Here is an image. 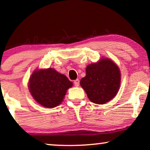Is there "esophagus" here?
<instances>
[{"instance_id":"1","label":"esophagus","mask_w":150,"mask_h":150,"mask_svg":"<svg viewBox=\"0 0 150 150\" xmlns=\"http://www.w3.org/2000/svg\"><path fill=\"white\" fill-rule=\"evenodd\" d=\"M74 85L76 86V87H79L80 85V81L79 79L75 80V81H74Z\"/></svg>"}]
</instances>
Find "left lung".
Wrapping results in <instances>:
<instances>
[{
  "label": "left lung",
  "mask_w": 150,
  "mask_h": 150,
  "mask_svg": "<svg viewBox=\"0 0 150 150\" xmlns=\"http://www.w3.org/2000/svg\"><path fill=\"white\" fill-rule=\"evenodd\" d=\"M120 76L119 67L113 61L102 59L88 65L81 85L92 102L102 104L116 96L120 89Z\"/></svg>",
  "instance_id": "left-lung-1"
}]
</instances>
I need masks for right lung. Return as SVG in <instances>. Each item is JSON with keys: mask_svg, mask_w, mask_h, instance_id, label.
Returning <instances> with one entry per match:
<instances>
[{"mask_svg": "<svg viewBox=\"0 0 150 150\" xmlns=\"http://www.w3.org/2000/svg\"><path fill=\"white\" fill-rule=\"evenodd\" d=\"M72 83L55 69L35 71L30 78L29 91L34 99L46 108L56 107L62 102Z\"/></svg>", "mask_w": 150, "mask_h": 150, "instance_id": "obj_1", "label": "right lung"}]
</instances>
